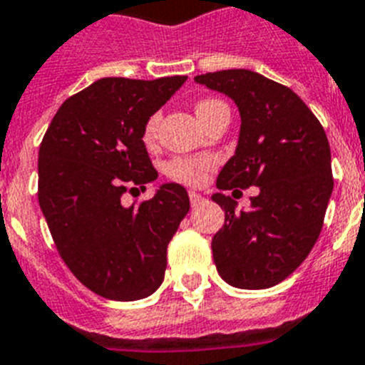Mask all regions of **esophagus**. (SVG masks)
<instances>
[{
  "label": "esophagus",
  "mask_w": 365,
  "mask_h": 365,
  "mask_svg": "<svg viewBox=\"0 0 365 365\" xmlns=\"http://www.w3.org/2000/svg\"><path fill=\"white\" fill-rule=\"evenodd\" d=\"M188 195H190V202H192V206H197L199 202H202V201H205V197H202L201 193L193 192V190H190V192H188Z\"/></svg>",
  "instance_id": "1"
}]
</instances>
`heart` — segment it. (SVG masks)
Listing matches in <instances>:
<instances>
[{
	"label": "heart",
	"mask_w": 365,
	"mask_h": 365,
	"mask_svg": "<svg viewBox=\"0 0 365 365\" xmlns=\"http://www.w3.org/2000/svg\"><path fill=\"white\" fill-rule=\"evenodd\" d=\"M222 104L219 100L208 98V100H201L195 106V113H197V117L205 118L215 106ZM159 120L160 115L159 113H155L151 115L150 118L144 124V131H143V138L146 144H151L157 138V130H159ZM215 166V159L210 157V155H199V157H177V159L170 160L166 166L168 175L172 177L173 180H179L182 185L188 186H201L202 182L208 177V172H210L212 168Z\"/></svg>",
	"instance_id": "obj_1"
}]
</instances>
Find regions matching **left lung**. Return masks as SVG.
I'll return each instance as SVG.
<instances>
[{"instance_id":"left-lung-1","label":"left lung","mask_w":365,"mask_h":365,"mask_svg":"<svg viewBox=\"0 0 365 365\" xmlns=\"http://www.w3.org/2000/svg\"><path fill=\"white\" fill-rule=\"evenodd\" d=\"M225 93L241 115L235 153L217 177L219 190L257 186L248 210L214 193L225 225L212 240L217 272L237 289H269L291 276L314 247L333 193L327 135L292 89L248 69L195 76Z\"/></svg>"}]
</instances>
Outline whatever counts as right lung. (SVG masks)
<instances>
[{"instance_id": "1", "label": "right lung", "mask_w": 365, "mask_h": 365, "mask_svg": "<svg viewBox=\"0 0 365 365\" xmlns=\"http://www.w3.org/2000/svg\"><path fill=\"white\" fill-rule=\"evenodd\" d=\"M185 82L96 80L60 106L40 144L38 201L54 245L80 283L102 298L143 299L164 279L188 193L168 182L138 206H124L122 195L159 175L144 124Z\"/></svg>"}]
</instances>
